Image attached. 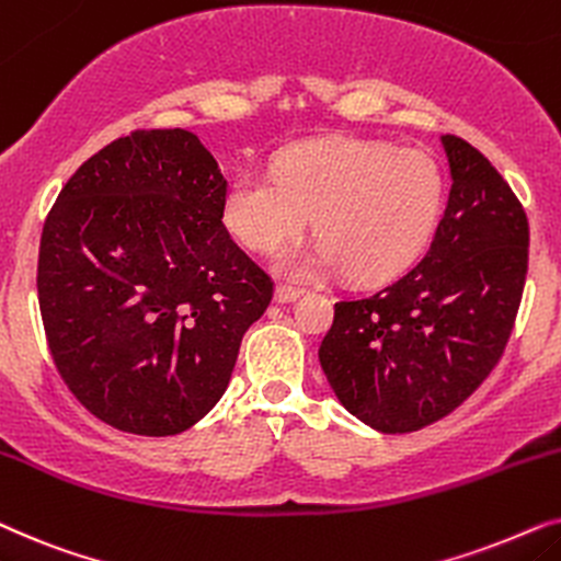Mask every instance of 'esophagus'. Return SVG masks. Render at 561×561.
I'll use <instances>...</instances> for the list:
<instances>
[{"instance_id":"esophagus-1","label":"esophagus","mask_w":561,"mask_h":561,"mask_svg":"<svg viewBox=\"0 0 561 561\" xmlns=\"http://www.w3.org/2000/svg\"><path fill=\"white\" fill-rule=\"evenodd\" d=\"M297 297H300V289H297V287H289V285H276V289H274V300L279 302V305L295 302Z\"/></svg>"}]
</instances>
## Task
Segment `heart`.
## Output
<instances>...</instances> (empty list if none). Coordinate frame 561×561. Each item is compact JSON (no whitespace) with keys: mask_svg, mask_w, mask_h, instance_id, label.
Masks as SVG:
<instances>
[{"mask_svg":"<svg viewBox=\"0 0 561 561\" xmlns=\"http://www.w3.org/2000/svg\"><path fill=\"white\" fill-rule=\"evenodd\" d=\"M444 203L436 159L417 148L356 138L289 148L274 174L243 171L222 199V222L251 251L293 241L316 215L320 241L285 251L276 268L316 279L346 266L354 279L400 274L428 243Z\"/></svg>","mask_w":561,"mask_h":561,"instance_id":"b5f03b06","label":"heart"}]
</instances>
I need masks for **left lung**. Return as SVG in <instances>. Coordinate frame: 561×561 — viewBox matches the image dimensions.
<instances>
[{
    "label": "left lung",
    "instance_id": "obj_1",
    "mask_svg": "<svg viewBox=\"0 0 561 561\" xmlns=\"http://www.w3.org/2000/svg\"><path fill=\"white\" fill-rule=\"evenodd\" d=\"M451 192L428 251L400 279L335 302L320 367L341 405L382 433L442 421L495 369L528 272V220L497 169L442 136Z\"/></svg>",
    "mask_w": 561,
    "mask_h": 561
}]
</instances>
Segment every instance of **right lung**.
Here are the masks:
<instances>
[{"label": "right lung", "instance_id": "obj_1", "mask_svg": "<svg viewBox=\"0 0 561 561\" xmlns=\"http://www.w3.org/2000/svg\"><path fill=\"white\" fill-rule=\"evenodd\" d=\"M226 192L194 133L136 130L81 163L50 207L37 256L48 348L112 428H192L272 302L274 282L222 226Z\"/></svg>", "mask_w": 561, "mask_h": 561}]
</instances>
